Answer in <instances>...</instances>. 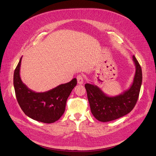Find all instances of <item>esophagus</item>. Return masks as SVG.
<instances>
[{
    "label": "esophagus",
    "mask_w": 156,
    "mask_h": 156,
    "mask_svg": "<svg viewBox=\"0 0 156 156\" xmlns=\"http://www.w3.org/2000/svg\"><path fill=\"white\" fill-rule=\"evenodd\" d=\"M77 83L79 84H82L83 83V77L81 75H78L77 76Z\"/></svg>",
    "instance_id": "34e87169"
}]
</instances>
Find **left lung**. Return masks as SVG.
Instances as JSON below:
<instances>
[{
    "label": "left lung",
    "instance_id": "8db88e82",
    "mask_svg": "<svg viewBox=\"0 0 156 156\" xmlns=\"http://www.w3.org/2000/svg\"><path fill=\"white\" fill-rule=\"evenodd\" d=\"M133 60L136 66L133 84L121 94L108 96L97 86L85 84L91 113L98 121L106 122L118 119L129 113L135 106L142 83V71L134 55Z\"/></svg>",
    "mask_w": 156,
    "mask_h": 156
}]
</instances>
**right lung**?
Instances as JSON below:
<instances>
[{"label":"right lung","instance_id":"1","mask_svg":"<svg viewBox=\"0 0 156 156\" xmlns=\"http://www.w3.org/2000/svg\"><path fill=\"white\" fill-rule=\"evenodd\" d=\"M22 58L13 76V84L18 104L23 113L34 120L45 123L58 120L65 111L67 98L77 84L76 78L47 91L35 92L29 89L21 80L20 70Z\"/></svg>","mask_w":156,"mask_h":156}]
</instances>
